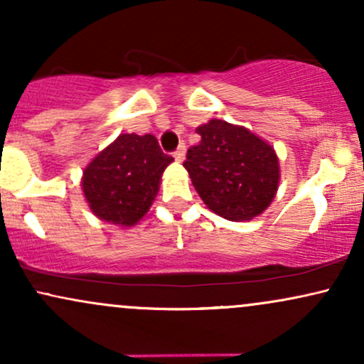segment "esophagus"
<instances>
[{
	"label": "esophagus",
	"instance_id": "esophagus-1",
	"mask_svg": "<svg viewBox=\"0 0 364 364\" xmlns=\"http://www.w3.org/2000/svg\"><path fill=\"white\" fill-rule=\"evenodd\" d=\"M185 154H186V147H185V144H181L176 150H174V159H176L178 162H183V159H185Z\"/></svg>",
	"mask_w": 364,
	"mask_h": 364
}]
</instances>
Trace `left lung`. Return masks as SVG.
Segmentation results:
<instances>
[{
	"instance_id": "8db88e82",
	"label": "left lung",
	"mask_w": 364,
	"mask_h": 364,
	"mask_svg": "<svg viewBox=\"0 0 364 364\" xmlns=\"http://www.w3.org/2000/svg\"><path fill=\"white\" fill-rule=\"evenodd\" d=\"M183 162L203 203L228 220L260 215L279 188V159L272 145L243 127L210 119Z\"/></svg>"
}]
</instances>
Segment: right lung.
<instances>
[{"label": "right lung", "instance_id": "add662e5", "mask_svg": "<svg viewBox=\"0 0 364 364\" xmlns=\"http://www.w3.org/2000/svg\"><path fill=\"white\" fill-rule=\"evenodd\" d=\"M171 162L154 135H119L83 169L82 190L90 210L106 223L135 225L149 212Z\"/></svg>", "mask_w": 364, "mask_h": 364}]
</instances>
